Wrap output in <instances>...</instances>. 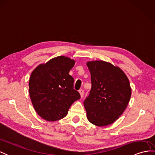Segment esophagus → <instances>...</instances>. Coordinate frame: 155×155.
I'll use <instances>...</instances> for the list:
<instances>
[{
    "instance_id": "34e87169",
    "label": "esophagus",
    "mask_w": 155,
    "mask_h": 155,
    "mask_svg": "<svg viewBox=\"0 0 155 155\" xmlns=\"http://www.w3.org/2000/svg\"><path fill=\"white\" fill-rule=\"evenodd\" d=\"M79 93H80V96H81V97H84V90L80 89V91H79Z\"/></svg>"
}]
</instances>
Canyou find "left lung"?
Instances as JSON below:
<instances>
[{
	"mask_svg": "<svg viewBox=\"0 0 155 155\" xmlns=\"http://www.w3.org/2000/svg\"><path fill=\"white\" fill-rule=\"evenodd\" d=\"M91 89L84 101L89 121L97 126L114 123L129 103L131 88L127 77L118 66L103 60L87 62Z\"/></svg>",
	"mask_w": 155,
	"mask_h": 155,
	"instance_id": "8db88e82",
	"label": "left lung"
}]
</instances>
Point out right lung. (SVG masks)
<instances>
[{"label": "right lung", "instance_id": "1", "mask_svg": "<svg viewBox=\"0 0 155 155\" xmlns=\"http://www.w3.org/2000/svg\"><path fill=\"white\" fill-rule=\"evenodd\" d=\"M75 61L59 56L41 64L33 70L29 81L30 99L39 116L48 122L62 119L71 105L80 99L74 89V78L69 74Z\"/></svg>", "mask_w": 155, "mask_h": 155}]
</instances>
